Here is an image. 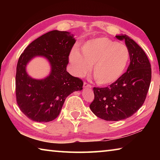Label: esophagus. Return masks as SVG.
<instances>
[{"mask_svg": "<svg viewBox=\"0 0 160 160\" xmlns=\"http://www.w3.org/2000/svg\"><path fill=\"white\" fill-rule=\"evenodd\" d=\"M83 87H84V88H92V85H90V84H89V83H88V82H84V84H83Z\"/></svg>", "mask_w": 160, "mask_h": 160, "instance_id": "1", "label": "esophagus"}]
</instances>
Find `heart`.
I'll return each instance as SVG.
<instances>
[{
  "mask_svg": "<svg viewBox=\"0 0 160 160\" xmlns=\"http://www.w3.org/2000/svg\"><path fill=\"white\" fill-rule=\"evenodd\" d=\"M130 58L126 46L107 37L89 40L81 48V54L72 50L70 60L78 75L85 73L92 66L97 82L108 85L115 82L125 71Z\"/></svg>",
  "mask_w": 160,
  "mask_h": 160,
  "instance_id": "heart-1",
  "label": "heart"
}]
</instances>
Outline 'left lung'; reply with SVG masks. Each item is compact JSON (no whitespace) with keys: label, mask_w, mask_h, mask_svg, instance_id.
<instances>
[{"label":"left lung","mask_w":160,"mask_h":160,"mask_svg":"<svg viewBox=\"0 0 160 160\" xmlns=\"http://www.w3.org/2000/svg\"><path fill=\"white\" fill-rule=\"evenodd\" d=\"M124 40L130 53L127 71L106 88H93L94 98L90 108L97 117L116 121L130 117L144 103L150 88L152 70L145 51L126 34L116 36Z\"/></svg>","instance_id":"obj_1"}]
</instances>
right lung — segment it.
<instances>
[{
    "label": "right lung",
    "instance_id": "right-lung-1",
    "mask_svg": "<svg viewBox=\"0 0 160 160\" xmlns=\"http://www.w3.org/2000/svg\"><path fill=\"white\" fill-rule=\"evenodd\" d=\"M75 43L70 32L53 30L35 39L20 55L16 70V101L28 118L37 122L54 120L66 97L82 89V80L66 70ZM37 55L47 58L52 66L50 75L42 80L33 79L26 72V64Z\"/></svg>",
    "mask_w": 160,
    "mask_h": 160
}]
</instances>
